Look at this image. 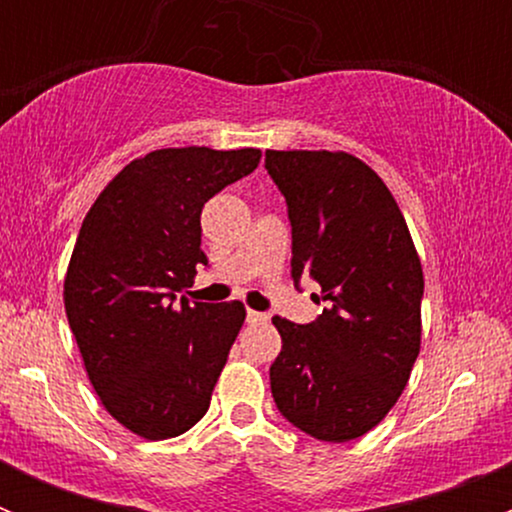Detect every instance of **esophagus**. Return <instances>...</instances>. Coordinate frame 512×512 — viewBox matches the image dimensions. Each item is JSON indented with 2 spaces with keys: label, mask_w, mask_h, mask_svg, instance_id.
Masks as SVG:
<instances>
[{
  "label": "esophagus",
  "mask_w": 512,
  "mask_h": 512,
  "mask_svg": "<svg viewBox=\"0 0 512 512\" xmlns=\"http://www.w3.org/2000/svg\"><path fill=\"white\" fill-rule=\"evenodd\" d=\"M267 319H270V314L255 312V309H247V322H250V324H262V322H267Z\"/></svg>",
  "instance_id": "obj_1"
}]
</instances>
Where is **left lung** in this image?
<instances>
[{
	"label": "left lung",
	"instance_id": "1",
	"mask_svg": "<svg viewBox=\"0 0 512 512\" xmlns=\"http://www.w3.org/2000/svg\"><path fill=\"white\" fill-rule=\"evenodd\" d=\"M265 168L287 203L294 285L309 272L327 302L309 324L272 319V396L299 431L352 441L389 414L414 369L421 260L394 195L359 158L267 151Z\"/></svg>",
	"mask_w": 512,
	"mask_h": 512
}]
</instances>
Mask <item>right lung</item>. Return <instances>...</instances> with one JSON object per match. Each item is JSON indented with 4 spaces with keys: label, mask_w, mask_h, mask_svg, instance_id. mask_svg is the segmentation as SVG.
<instances>
[{
    "label": "right lung",
    "mask_w": 512,
    "mask_h": 512,
    "mask_svg": "<svg viewBox=\"0 0 512 512\" xmlns=\"http://www.w3.org/2000/svg\"><path fill=\"white\" fill-rule=\"evenodd\" d=\"M257 148H160L103 188L79 230L64 304L98 399L148 441L193 428L210 406L242 302L185 299L200 250V213L260 163Z\"/></svg>",
    "instance_id": "add662e5"
}]
</instances>
